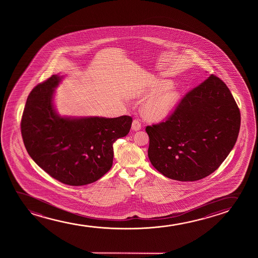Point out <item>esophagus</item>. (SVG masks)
<instances>
[{
    "instance_id": "1",
    "label": "esophagus",
    "mask_w": 258,
    "mask_h": 258,
    "mask_svg": "<svg viewBox=\"0 0 258 258\" xmlns=\"http://www.w3.org/2000/svg\"><path fill=\"white\" fill-rule=\"evenodd\" d=\"M132 131H138L141 130V123L138 119H135L132 122Z\"/></svg>"
}]
</instances>
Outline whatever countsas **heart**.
I'll return each instance as SVG.
<instances>
[{"instance_id": "1", "label": "heart", "mask_w": 258, "mask_h": 258, "mask_svg": "<svg viewBox=\"0 0 258 258\" xmlns=\"http://www.w3.org/2000/svg\"><path fill=\"white\" fill-rule=\"evenodd\" d=\"M173 85V82L171 80L154 79L145 90L144 93L145 97L154 96L145 104V112L149 118L159 120L172 113L181 95L180 90Z\"/></svg>"}]
</instances>
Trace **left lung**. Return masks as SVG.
Masks as SVG:
<instances>
[{
    "label": "left lung",
    "instance_id": "8db88e82",
    "mask_svg": "<svg viewBox=\"0 0 258 258\" xmlns=\"http://www.w3.org/2000/svg\"><path fill=\"white\" fill-rule=\"evenodd\" d=\"M240 126V110L229 89L211 75L184 96L166 121L146 127L149 159L172 180H201L226 159Z\"/></svg>",
    "mask_w": 258,
    "mask_h": 258
}]
</instances>
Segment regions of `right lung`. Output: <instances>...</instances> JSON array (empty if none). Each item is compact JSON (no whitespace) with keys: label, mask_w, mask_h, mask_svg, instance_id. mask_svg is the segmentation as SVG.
<instances>
[{"label":"right lung","mask_w":258,"mask_h":258,"mask_svg":"<svg viewBox=\"0 0 258 258\" xmlns=\"http://www.w3.org/2000/svg\"><path fill=\"white\" fill-rule=\"evenodd\" d=\"M62 78L53 75L30 92L22 116V137L29 155L50 176L83 186L109 171L113 143L128 134L132 118L60 116L53 94Z\"/></svg>","instance_id":"1"}]
</instances>
